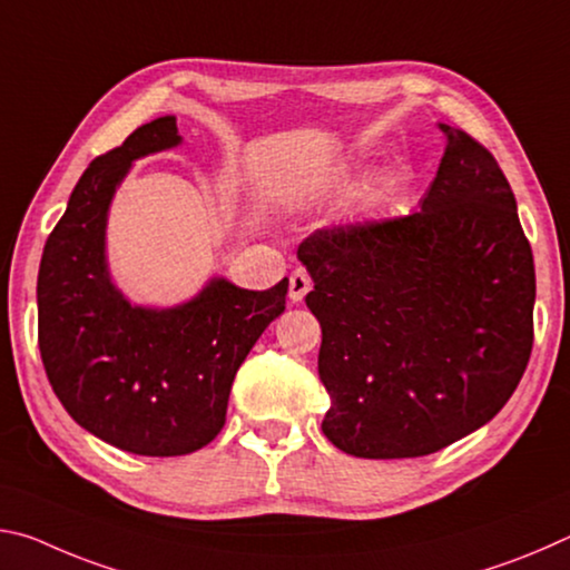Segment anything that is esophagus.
<instances>
[{
	"instance_id": "obj_1",
	"label": "esophagus",
	"mask_w": 570,
	"mask_h": 570,
	"mask_svg": "<svg viewBox=\"0 0 570 570\" xmlns=\"http://www.w3.org/2000/svg\"><path fill=\"white\" fill-rule=\"evenodd\" d=\"M308 292H312V276H308L304 268H296V272L288 276V298L298 304Z\"/></svg>"
}]
</instances>
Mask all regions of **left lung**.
Returning <instances> with one entry per match:
<instances>
[{
  "instance_id": "8db88e82",
  "label": "left lung",
  "mask_w": 570,
  "mask_h": 570,
  "mask_svg": "<svg viewBox=\"0 0 570 570\" xmlns=\"http://www.w3.org/2000/svg\"><path fill=\"white\" fill-rule=\"evenodd\" d=\"M440 128L448 148L420 210L320 228L296 250L322 324V430L354 458H422L475 432L533 350V250L513 190L482 142Z\"/></svg>"
}]
</instances>
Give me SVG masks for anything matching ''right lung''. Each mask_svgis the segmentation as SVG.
<instances>
[{
    "label": "right lung",
    "instance_id": "1",
    "mask_svg": "<svg viewBox=\"0 0 570 570\" xmlns=\"http://www.w3.org/2000/svg\"><path fill=\"white\" fill-rule=\"evenodd\" d=\"M180 142L176 118L140 125L82 173L37 276L40 354L57 400L108 445L176 458L226 424L230 384L286 306L288 278L266 292L214 278L176 308L132 306L105 264V224L130 163Z\"/></svg>",
    "mask_w": 570,
    "mask_h": 570
}]
</instances>
